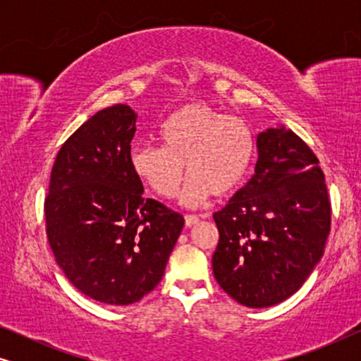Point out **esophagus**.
<instances>
[{"mask_svg":"<svg viewBox=\"0 0 361 361\" xmlns=\"http://www.w3.org/2000/svg\"><path fill=\"white\" fill-rule=\"evenodd\" d=\"M184 220H185V226H194L199 224V216L197 215H185Z\"/></svg>","mask_w":361,"mask_h":361,"instance_id":"esophagus-1","label":"esophagus"}]
</instances>
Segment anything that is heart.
I'll use <instances>...</instances> for the list:
<instances>
[{"instance_id":"b5f03b06","label":"heart","mask_w":361,"mask_h":361,"mask_svg":"<svg viewBox=\"0 0 361 361\" xmlns=\"http://www.w3.org/2000/svg\"><path fill=\"white\" fill-rule=\"evenodd\" d=\"M164 147L140 145L131 149L135 174L162 199L177 194L187 207L204 204L209 197H226L243 184L255 159V133L240 118L192 103L172 113L159 131Z\"/></svg>"}]
</instances>
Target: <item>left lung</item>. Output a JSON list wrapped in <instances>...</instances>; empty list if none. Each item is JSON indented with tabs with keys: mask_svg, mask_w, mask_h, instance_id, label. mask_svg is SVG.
Wrapping results in <instances>:
<instances>
[{
	"mask_svg": "<svg viewBox=\"0 0 361 361\" xmlns=\"http://www.w3.org/2000/svg\"><path fill=\"white\" fill-rule=\"evenodd\" d=\"M258 161L245 187L214 214L212 258L220 288L251 309L290 298L324 255L330 202L319 159L284 126L256 137Z\"/></svg>",
	"mask_w": 361,
	"mask_h": 361,
	"instance_id": "1",
	"label": "left lung"
}]
</instances>
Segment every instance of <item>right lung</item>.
Instances as JSON below:
<instances>
[{
  "instance_id": "add662e5",
  "label": "right lung",
  "mask_w": 361,
  "mask_h": 361,
  "mask_svg": "<svg viewBox=\"0 0 361 361\" xmlns=\"http://www.w3.org/2000/svg\"><path fill=\"white\" fill-rule=\"evenodd\" d=\"M137 115L97 111L63 142L44 204L49 245L67 279L98 302L128 305L151 293L184 216L142 195L130 164Z\"/></svg>"
}]
</instances>
